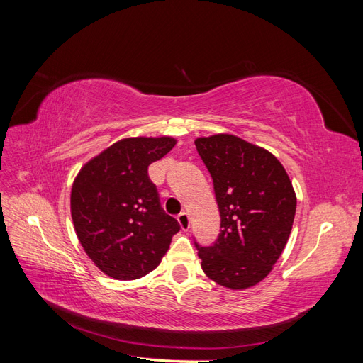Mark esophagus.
<instances>
[{"mask_svg":"<svg viewBox=\"0 0 363 363\" xmlns=\"http://www.w3.org/2000/svg\"><path fill=\"white\" fill-rule=\"evenodd\" d=\"M177 219H179V224H180V227H182V230H189V225H191V221H189V215L186 213V212H182L179 216H177Z\"/></svg>","mask_w":363,"mask_h":363,"instance_id":"obj_1","label":"esophagus"}]
</instances>
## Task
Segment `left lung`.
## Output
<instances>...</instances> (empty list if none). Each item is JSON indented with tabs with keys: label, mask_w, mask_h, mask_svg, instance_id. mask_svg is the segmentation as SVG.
<instances>
[{
	"label": "left lung",
	"mask_w": 363,
	"mask_h": 363,
	"mask_svg": "<svg viewBox=\"0 0 363 363\" xmlns=\"http://www.w3.org/2000/svg\"><path fill=\"white\" fill-rule=\"evenodd\" d=\"M195 147L211 172L221 215V230L211 247L194 238L201 268L221 286H255L289 239L296 208L292 183L271 152L233 135L200 138Z\"/></svg>",
	"instance_id": "obj_1"
}]
</instances>
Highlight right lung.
Returning <instances> with one entry per match:
<instances>
[{"label":"right lung","instance_id":"obj_1","mask_svg":"<svg viewBox=\"0 0 363 363\" xmlns=\"http://www.w3.org/2000/svg\"><path fill=\"white\" fill-rule=\"evenodd\" d=\"M171 138L116 142L86 163L71 192V213L86 255L107 276L135 280L156 269L177 219L164 213L148 167L172 150Z\"/></svg>","mask_w":363,"mask_h":363}]
</instances>
